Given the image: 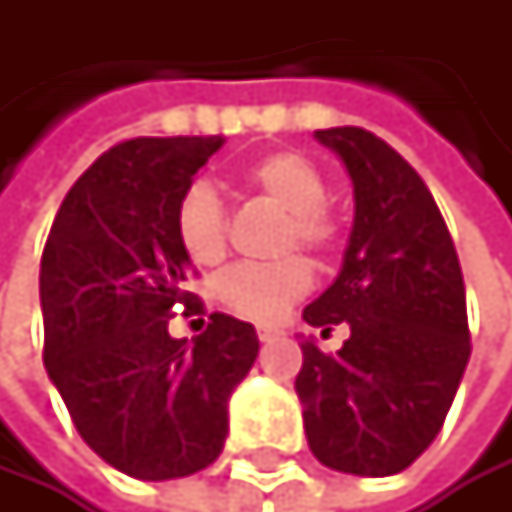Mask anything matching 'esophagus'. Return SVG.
Segmentation results:
<instances>
[{"mask_svg":"<svg viewBox=\"0 0 512 512\" xmlns=\"http://www.w3.org/2000/svg\"><path fill=\"white\" fill-rule=\"evenodd\" d=\"M258 338H261L264 344H270L273 338H279V328H270V325H261V328H258Z\"/></svg>","mask_w":512,"mask_h":512,"instance_id":"obj_1","label":"esophagus"}]
</instances>
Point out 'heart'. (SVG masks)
Segmentation results:
<instances>
[{
	"label": "heart",
	"mask_w": 512,
	"mask_h": 512,
	"mask_svg": "<svg viewBox=\"0 0 512 512\" xmlns=\"http://www.w3.org/2000/svg\"><path fill=\"white\" fill-rule=\"evenodd\" d=\"M245 184L288 214L279 239L282 251L298 245L307 251L331 248L338 224L325 211L328 184L307 156L291 150L261 156L245 168ZM174 233L193 264L211 267L224 258L227 211L211 184L196 181L184 190L174 208ZM310 282L313 273L304 258H282L276 264H239L227 270L214 285V294H218V304L236 316L276 322L301 294H307Z\"/></svg>",
	"instance_id": "1"
}]
</instances>
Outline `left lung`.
Returning <instances> with one entry per match:
<instances>
[{
    "label": "left lung",
    "mask_w": 512,
    "mask_h": 512,
    "mask_svg": "<svg viewBox=\"0 0 512 512\" xmlns=\"http://www.w3.org/2000/svg\"><path fill=\"white\" fill-rule=\"evenodd\" d=\"M353 184V230L341 273L304 310L307 325H350L328 356L301 344L298 399L319 464L353 476H393L442 430L470 359L467 291L455 242L421 181L365 128L313 134Z\"/></svg>",
    "instance_id": "left-lung-1"
}]
</instances>
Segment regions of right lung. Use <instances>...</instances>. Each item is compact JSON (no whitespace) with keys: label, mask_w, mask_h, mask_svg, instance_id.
<instances>
[{"label":"right lung","mask_w":512,"mask_h":512,"mask_svg":"<svg viewBox=\"0 0 512 512\" xmlns=\"http://www.w3.org/2000/svg\"><path fill=\"white\" fill-rule=\"evenodd\" d=\"M221 137H134L70 187L51 224L39 301L45 368L79 436L110 467L144 482L218 461L227 405L258 359V331L211 313L193 344L171 338L190 258L174 208Z\"/></svg>","instance_id":"add662e5"}]
</instances>
